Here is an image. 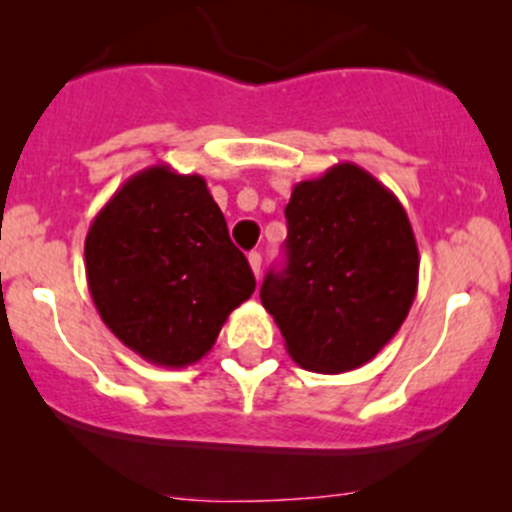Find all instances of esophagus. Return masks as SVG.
Masks as SVG:
<instances>
[{"instance_id":"1","label":"esophagus","mask_w":512,"mask_h":512,"mask_svg":"<svg viewBox=\"0 0 512 512\" xmlns=\"http://www.w3.org/2000/svg\"><path fill=\"white\" fill-rule=\"evenodd\" d=\"M247 262H250L252 272H255V277L260 280V275H262V255H260V252H250V255H247Z\"/></svg>"}]
</instances>
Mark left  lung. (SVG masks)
<instances>
[{
	"instance_id": "1",
	"label": "left lung",
	"mask_w": 512,
	"mask_h": 512,
	"mask_svg": "<svg viewBox=\"0 0 512 512\" xmlns=\"http://www.w3.org/2000/svg\"><path fill=\"white\" fill-rule=\"evenodd\" d=\"M287 267L267 272L262 307L302 369L342 374L394 339L418 289V247L394 193L356 163L292 188Z\"/></svg>"
}]
</instances>
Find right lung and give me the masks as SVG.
Segmentation results:
<instances>
[{"mask_svg": "<svg viewBox=\"0 0 512 512\" xmlns=\"http://www.w3.org/2000/svg\"><path fill=\"white\" fill-rule=\"evenodd\" d=\"M84 257L103 324L168 369L203 359L232 309L255 292L203 175L165 163L131 175L98 210Z\"/></svg>", "mask_w": 512, "mask_h": 512, "instance_id": "obj_1", "label": "right lung"}]
</instances>
